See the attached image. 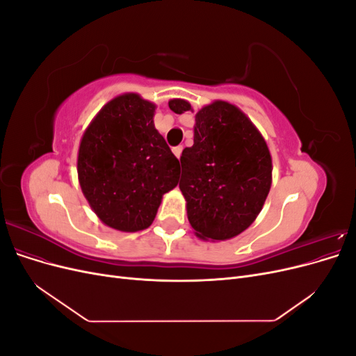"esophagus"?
I'll return each mask as SVG.
<instances>
[{"label": "esophagus", "instance_id": "1", "mask_svg": "<svg viewBox=\"0 0 356 356\" xmlns=\"http://www.w3.org/2000/svg\"><path fill=\"white\" fill-rule=\"evenodd\" d=\"M172 152H174V154L179 159V157H181V153H182V145H177V147H174V148H172Z\"/></svg>", "mask_w": 356, "mask_h": 356}]
</instances>
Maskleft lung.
Instances as JSON below:
<instances>
[{"mask_svg": "<svg viewBox=\"0 0 356 356\" xmlns=\"http://www.w3.org/2000/svg\"><path fill=\"white\" fill-rule=\"evenodd\" d=\"M182 114L191 105L169 101ZM179 188L191 227L202 239L225 241L246 230L272 186V157L261 134L239 108L215 101L196 114L195 144L182 149Z\"/></svg>", "mask_w": 356, "mask_h": 356, "instance_id": "8db88e82", "label": "left lung"}]
</instances>
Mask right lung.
I'll return each instance as SVG.
<instances>
[{
  "mask_svg": "<svg viewBox=\"0 0 356 356\" xmlns=\"http://www.w3.org/2000/svg\"><path fill=\"white\" fill-rule=\"evenodd\" d=\"M154 110L135 93L117 96L81 138V190L101 221L115 230L149 227L161 196L178 184V159L156 131Z\"/></svg>",
  "mask_w": 356,
  "mask_h": 356,
  "instance_id": "right-lung-1",
  "label": "right lung"
}]
</instances>
